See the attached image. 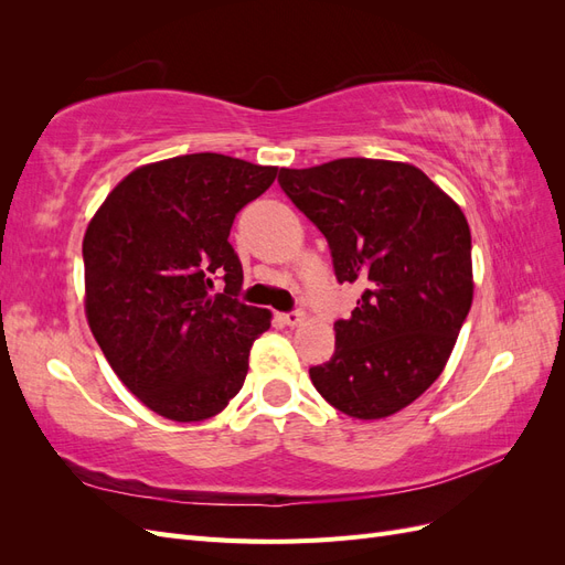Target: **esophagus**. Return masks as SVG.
Masks as SVG:
<instances>
[{"label": "esophagus", "mask_w": 565, "mask_h": 565, "mask_svg": "<svg viewBox=\"0 0 565 565\" xmlns=\"http://www.w3.org/2000/svg\"><path fill=\"white\" fill-rule=\"evenodd\" d=\"M280 318H282V322H285V324H292V328H295V324H299V322L303 320V311L295 309V311H287V313H282Z\"/></svg>", "instance_id": "obj_1"}]
</instances>
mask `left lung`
Here are the masks:
<instances>
[{"mask_svg": "<svg viewBox=\"0 0 565 565\" xmlns=\"http://www.w3.org/2000/svg\"><path fill=\"white\" fill-rule=\"evenodd\" d=\"M278 183L328 241L337 282L363 287L334 322V355L309 370L313 386L349 417L398 413L438 380L469 316L465 214L403 162L341 158L280 169Z\"/></svg>", "mask_w": 565, "mask_h": 565, "instance_id": "8db88e82", "label": "left lung"}]
</instances>
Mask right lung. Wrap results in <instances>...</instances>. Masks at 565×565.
Listing matches in <instances>:
<instances>
[{
	"label": "right lung",
	"mask_w": 565,
	"mask_h": 565,
	"mask_svg": "<svg viewBox=\"0 0 565 565\" xmlns=\"http://www.w3.org/2000/svg\"><path fill=\"white\" fill-rule=\"evenodd\" d=\"M276 174V167L193 152L134 169L92 218L82 243L89 328L152 413L200 422L243 388L249 349L270 313L237 299L243 264L228 235Z\"/></svg>",
	"instance_id": "add662e5"
}]
</instances>
